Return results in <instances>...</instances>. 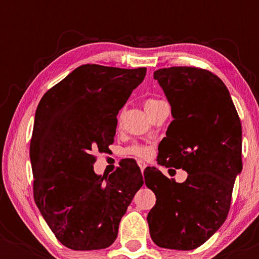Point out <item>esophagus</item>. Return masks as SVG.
<instances>
[{"label": "esophagus", "mask_w": 259, "mask_h": 259, "mask_svg": "<svg viewBox=\"0 0 259 259\" xmlns=\"http://www.w3.org/2000/svg\"><path fill=\"white\" fill-rule=\"evenodd\" d=\"M138 165H139V167L141 169V172H144V169L146 168V162L143 161V160H138Z\"/></svg>", "instance_id": "34e87169"}]
</instances>
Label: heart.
<instances>
[{
  "label": "heart",
  "instance_id": "1",
  "mask_svg": "<svg viewBox=\"0 0 259 259\" xmlns=\"http://www.w3.org/2000/svg\"><path fill=\"white\" fill-rule=\"evenodd\" d=\"M159 102H161V100H158V99H153V98L147 99V100L144 102L145 109L147 111V109L152 108L153 106L158 105ZM125 153L130 155H134V157H138V158H147L150 157L152 153V148L150 146H147V145L132 144L130 145L128 147L125 148Z\"/></svg>",
  "mask_w": 259,
  "mask_h": 259
}]
</instances>
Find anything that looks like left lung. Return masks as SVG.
Masks as SVG:
<instances>
[{"mask_svg":"<svg viewBox=\"0 0 259 259\" xmlns=\"http://www.w3.org/2000/svg\"><path fill=\"white\" fill-rule=\"evenodd\" d=\"M153 77L173 120L158 146V162L187 172L184 183L155 167L145 184L157 201L147 222L153 242L175 250L203 245L228 217L233 184L242 172V125L228 88L210 70L169 67Z\"/></svg>","mask_w":259,"mask_h":259,"instance_id":"8db88e82","label":"left lung"}]
</instances>
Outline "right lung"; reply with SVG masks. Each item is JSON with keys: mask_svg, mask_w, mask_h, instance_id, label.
<instances>
[{"mask_svg": "<svg viewBox=\"0 0 259 259\" xmlns=\"http://www.w3.org/2000/svg\"><path fill=\"white\" fill-rule=\"evenodd\" d=\"M146 68L82 65L46 92L30 140L34 199L56 238L72 250L114 242L120 219L143 186L134 160L112 175L94 173V153L114 143L118 119Z\"/></svg>", "mask_w": 259, "mask_h": 259, "instance_id": "add662e5", "label": "right lung"}]
</instances>
